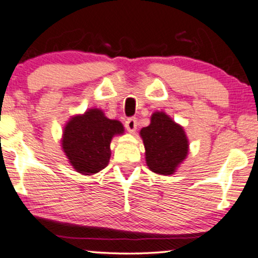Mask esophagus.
<instances>
[{"mask_svg": "<svg viewBox=\"0 0 258 258\" xmlns=\"http://www.w3.org/2000/svg\"><path fill=\"white\" fill-rule=\"evenodd\" d=\"M125 127L130 133H135L136 128H137V119L136 118H128V119H127L126 122H125Z\"/></svg>", "mask_w": 258, "mask_h": 258, "instance_id": "obj_1", "label": "esophagus"}]
</instances>
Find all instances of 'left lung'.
<instances>
[{
	"label": "left lung",
	"mask_w": 258,
	"mask_h": 258,
	"mask_svg": "<svg viewBox=\"0 0 258 258\" xmlns=\"http://www.w3.org/2000/svg\"><path fill=\"white\" fill-rule=\"evenodd\" d=\"M145 159L155 174L172 175L188 155L189 144L183 127L164 112H155L148 127L140 130Z\"/></svg>",
	"instance_id": "8db88e82"
}]
</instances>
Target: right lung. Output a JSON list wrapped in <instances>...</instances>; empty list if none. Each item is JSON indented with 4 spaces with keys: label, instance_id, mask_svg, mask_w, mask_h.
<instances>
[{
    "label": "right lung",
    "instance_id": "add662e5",
    "mask_svg": "<svg viewBox=\"0 0 258 258\" xmlns=\"http://www.w3.org/2000/svg\"><path fill=\"white\" fill-rule=\"evenodd\" d=\"M122 133L121 122L108 119L101 109L91 108L67 122L61 148L75 170L93 175L108 165L112 138Z\"/></svg>",
    "mask_w": 258,
    "mask_h": 258
}]
</instances>
